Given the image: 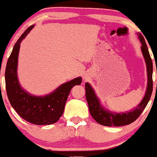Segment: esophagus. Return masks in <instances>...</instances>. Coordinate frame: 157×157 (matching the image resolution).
Listing matches in <instances>:
<instances>
[{
  "label": "esophagus",
  "mask_w": 157,
  "mask_h": 157,
  "mask_svg": "<svg viewBox=\"0 0 157 157\" xmlns=\"http://www.w3.org/2000/svg\"><path fill=\"white\" fill-rule=\"evenodd\" d=\"M83 79L84 80H86V77H83Z\"/></svg>",
  "instance_id": "1"
}]
</instances>
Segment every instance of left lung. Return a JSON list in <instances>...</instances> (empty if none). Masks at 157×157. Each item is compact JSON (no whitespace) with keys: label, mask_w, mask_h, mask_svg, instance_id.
Returning <instances> with one entry per match:
<instances>
[{"label":"left lung","mask_w":157,"mask_h":157,"mask_svg":"<svg viewBox=\"0 0 157 157\" xmlns=\"http://www.w3.org/2000/svg\"><path fill=\"white\" fill-rule=\"evenodd\" d=\"M138 36L140 41L142 44V52L145 57V63L147 65V81L148 82H147V87L145 97L136 109L131 110L129 112L120 113H113L110 111L105 110L100 105V101L97 99L94 91L90 86V84L88 82L85 84L86 98L88 102V105H89L90 113H91V117L94 119L95 121H97L100 125L111 126V127L129 125L134 122L140 116V114L145 109L147 104L150 100L151 94L153 91V63L143 36L140 33H138Z\"/></svg>","instance_id":"8db88e82"}]
</instances>
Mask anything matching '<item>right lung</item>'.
<instances>
[{
    "mask_svg": "<svg viewBox=\"0 0 157 157\" xmlns=\"http://www.w3.org/2000/svg\"><path fill=\"white\" fill-rule=\"evenodd\" d=\"M33 27V25L29 27L17 40L7 61L5 71L6 94L12 108L23 120L35 125H50L58 121L62 116L71 89L74 86L80 85L82 78L77 77L62 84L54 92L44 97H35L21 88L17 77L20 44Z\"/></svg>",
    "mask_w": 157,
    "mask_h": 157,
    "instance_id": "1",
    "label": "right lung"
}]
</instances>
